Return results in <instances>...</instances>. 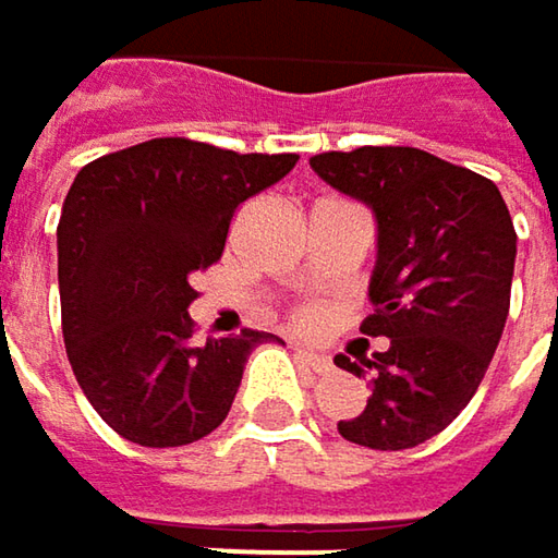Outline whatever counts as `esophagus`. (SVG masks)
Masks as SVG:
<instances>
[{
    "label": "esophagus",
    "mask_w": 558,
    "mask_h": 558,
    "mask_svg": "<svg viewBox=\"0 0 558 558\" xmlns=\"http://www.w3.org/2000/svg\"><path fill=\"white\" fill-rule=\"evenodd\" d=\"M295 352H299V359L304 365H311L317 375H327V372H333V362L327 359V355H320V352H314V349H307V345H301L295 342Z\"/></svg>",
    "instance_id": "1"
}]
</instances>
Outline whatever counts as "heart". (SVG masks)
<instances>
[{
	"label": "heart",
	"mask_w": 558,
	"mask_h": 558,
	"mask_svg": "<svg viewBox=\"0 0 558 558\" xmlns=\"http://www.w3.org/2000/svg\"><path fill=\"white\" fill-rule=\"evenodd\" d=\"M299 324L301 327H320L324 324V311L320 307H304V311H299Z\"/></svg>",
	"instance_id": "b5f03b06"
}]
</instances>
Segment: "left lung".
Wrapping results in <instances>:
<instances>
[{"label":"left lung","mask_w":558,"mask_h":558,"mask_svg":"<svg viewBox=\"0 0 558 558\" xmlns=\"http://www.w3.org/2000/svg\"><path fill=\"white\" fill-rule=\"evenodd\" d=\"M317 178L365 203L378 221V263L365 337L390 345L372 359L337 355L372 380L339 435L403 451L445 432L486 375L511 304L518 234L493 180L410 145H362L311 158Z\"/></svg>","instance_id":"1"}]
</instances>
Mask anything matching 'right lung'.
I'll use <instances>...</instances> for the list:
<instances>
[{
  "instance_id": "add662e5",
  "label": "right lung",
  "mask_w": 558,
  "mask_h": 558,
  "mask_svg": "<svg viewBox=\"0 0 558 558\" xmlns=\"http://www.w3.org/2000/svg\"><path fill=\"white\" fill-rule=\"evenodd\" d=\"M295 161L148 140L75 174L57 228L62 339L88 403L126 441L180 448L225 422L272 333L193 342L190 276L221 257L234 209Z\"/></svg>"
}]
</instances>
